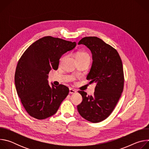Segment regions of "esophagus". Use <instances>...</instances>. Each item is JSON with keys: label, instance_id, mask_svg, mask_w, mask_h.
Returning a JSON list of instances; mask_svg holds the SVG:
<instances>
[{"label": "esophagus", "instance_id": "obj_1", "mask_svg": "<svg viewBox=\"0 0 149 149\" xmlns=\"http://www.w3.org/2000/svg\"><path fill=\"white\" fill-rule=\"evenodd\" d=\"M70 94H75L77 93V90L72 88H70Z\"/></svg>", "mask_w": 149, "mask_h": 149}]
</instances>
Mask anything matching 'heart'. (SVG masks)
Here are the masks:
<instances>
[{
    "label": "heart",
    "mask_w": 149,
    "mask_h": 149,
    "mask_svg": "<svg viewBox=\"0 0 149 149\" xmlns=\"http://www.w3.org/2000/svg\"><path fill=\"white\" fill-rule=\"evenodd\" d=\"M90 58L89 54L84 51H78L77 54H76V58L78 59V58ZM63 58V57L61 58V59Z\"/></svg>",
    "instance_id": "b5f03b06"
}]
</instances>
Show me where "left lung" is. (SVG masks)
<instances>
[{"instance_id": "1", "label": "left lung", "mask_w": 149, "mask_h": 149, "mask_svg": "<svg viewBox=\"0 0 149 149\" xmlns=\"http://www.w3.org/2000/svg\"><path fill=\"white\" fill-rule=\"evenodd\" d=\"M87 46L93 54V64L87 75L90 84L96 83L93 95L78 91L82 97L77 105L79 114L91 123H99L113 112L123 91L124 72L117 50L96 36L82 38L78 45Z\"/></svg>"}]
</instances>
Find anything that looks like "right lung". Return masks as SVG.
<instances>
[{
    "label": "right lung",
    "instance_id": "right-lung-1",
    "mask_svg": "<svg viewBox=\"0 0 149 149\" xmlns=\"http://www.w3.org/2000/svg\"><path fill=\"white\" fill-rule=\"evenodd\" d=\"M77 44L51 36L35 41L20 58L15 83L24 107L31 117L43 120L55 114L69 93L63 85L48 84V74L56 70L62 55L73 49Z\"/></svg>",
    "mask_w": 149,
    "mask_h": 149
}]
</instances>
